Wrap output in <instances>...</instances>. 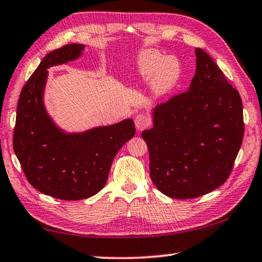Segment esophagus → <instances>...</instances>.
<instances>
[{"label": "esophagus", "instance_id": "obj_1", "mask_svg": "<svg viewBox=\"0 0 262 262\" xmlns=\"http://www.w3.org/2000/svg\"><path fill=\"white\" fill-rule=\"evenodd\" d=\"M150 125H151V121H150V119L147 117L145 114H137L136 118H135V126L137 129L140 132L141 130H144L145 128H148Z\"/></svg>", "mask_w": 262, "mask_h": 262}]
</instances>
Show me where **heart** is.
<instances>
[{
    "label": "heart",
    "mask_w": 262,
    "mask_h": 262,
    "mask_svg": "<svg viewBox=\"0 0 262 262\" xmlns=\"http://www.w3.org/2000/svg\"><path fill=\"white\" fill-rule=\"evenodd\" d=\"M137 67L145 78L151 79L154 90L159 95L167 94L180 78V63L176 57L164 56L154 50L142 52L137 59Z\"/></svg>",
    "instance_id": "obj_1"
}]
</instances>
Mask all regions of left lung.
Returning <instances> with one entry per match:
<instances>
[{
    "instance_id": "obj_1",
    "label": "left lung",
    "mask_w": 262,
    "mask_h": 262,
    "mask_svg": "<svg viewBox=\"0 0 262 262\" xmlns=\"http://www.w3.org/2000/svg\"><path fill=\"white\" fill-rule=\"evenodd\" d=\"M196 70L187 91L154 111V127L142 133L150 177L170 198L193 199L223 185L244 137L239 92L207 53L196 48Z\"/></svg>"
}]
</instances>
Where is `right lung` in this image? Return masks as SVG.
<instances>
[{
    "mask_svg": "<svg viewBox=\"0 0 262 262\" xmlns=\"http://www.w3.org/2000/svg\"><path fill=\"white\" fill-rule=\"evenodd\" d=\"M84 45L68 43L43 57L21 89L12 144L29 183L60 200H82L104 187L114 156L135 135L127 119L82 134L57 129L42 104L47 68L77 59Z\"/></svg>",
    "mask_w": 262,
    "mask_h": 262,
    "instance_id": "right-lung-1",
    "label": "right lung"
}]
</instances>
